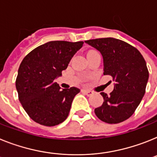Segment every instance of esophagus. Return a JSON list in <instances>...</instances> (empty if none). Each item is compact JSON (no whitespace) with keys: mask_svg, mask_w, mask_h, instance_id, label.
Instances as JSON below:
<instances>
[{"mask_svg":"<svg viewBox=\"0 0 157 157\" xmlns=\"http://www.w3.org/2000/svg\"><path fill=\"white\" fill-rule=\"evenodd\" d=\"M83 91L85 92L86 94L88 95V96H91V95L94 94V92L91 91V90H83Z\"/></svg>","mask_w":157,"mask_h":157,"instance_id":"1","label":"esophagus"}]
</instances>
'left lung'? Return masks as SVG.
<instances>
[{"mask_svg":"<svg viewBox=\"0 0 157 157\" xmlns=\"http://www.w3.org/2000/svg\"><path fill=\"white\" fill-rule=\"evenodd\" d=\"M102 56L103 75H110L114 81L113 90L101 94L104 101L94 109L104 122L117 124L133 114L145 93L148 80L146 62L136 48L122 40L101 38L86 40Z\"/></svg>","mask_w":157,"mask_h":157,"instance_id":"8db88e82","label":"left lung"}]
</instances>
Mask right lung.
Segmentation results:
<instances>
[{
  "label": "right lung",
  "mask_w": 157,
  "mask_h": 157,
  "mask_svg": "<svg viewBox=\"0 0 157 157\" xmlns=\"http://www.w3.org/2000/svg\"><path fill=\"white\" fill-rule=\"evenodd\" d=\"M82 44V41H50L35 48L22 60L16 88L23 108L34 121L54 126L68 117L74 98L80 90H62L55 80L62 75Z\"/></svg>",
  "instance_id": "add662e5"
}]
</instances>
